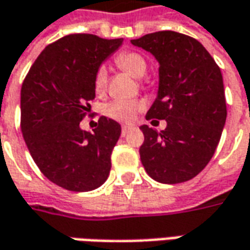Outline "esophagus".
<instances>
[{
    "instance_id": "1",
    "label": "esophagus",
    "mask_w": 250,
    "mask_h": 250,
    "mask_svg": "<svg viewBox=\"0 0 250 250\" xmlns=\"http://www.w3.org/2000/svg\"><path fill=\"white\" fill-rule=\"evenodd\" d=\"M130 130H131V127H130V125H123V127H122V135H125V134L128 133Z\"/></svg>"
}]
</instances>
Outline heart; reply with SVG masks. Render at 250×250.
Instances as JSON below:
<instances>
[{
	"mask_svg": "<svg viewBox=\"0 0 250 250\" xmlns=\"http://www.w3.org/2000/svg\"><path fill=\"white\" fill-rule=\"evenodd\" d=\"M116 65L125 70L128 74H131L135 79H141L146 73V61L145 58L138 54V52H122L116 56L115 59ZM106 83H108V72L105 67H99L95 74V91L97 92H104L106 88ZM142 102L140 101H125V99H117L113 101L112 104H109L106 108V115L115 120L119 122H130L133 120L135 113L142 109Z\"/></svg>",
	"mask_w": 250,
	"mask_h": 250,
	"instance_id": "1",
	"label": "heart"
}]
</instances>
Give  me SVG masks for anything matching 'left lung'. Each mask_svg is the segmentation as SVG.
<instances>
[{
  "instance_id": "obj_1",
  "label": "left lung",
  "mask_w": 250,
  "mask_h": 250,
  "mask_svg": "<svg viewBox=\"0 0 250 250\" xmlns=\"http://www.w3.org/2000/svg\"><path fill=\"white\" fill-rule=\"evenodd\" d=\"M131 44L159 63L158 95L145 117L167 123L162 131L140 127L142 166L162 184L188 181L210 162L226 125L220 67L198 40L177 31L151 33Z\"/></svg>"
}]
</instances>
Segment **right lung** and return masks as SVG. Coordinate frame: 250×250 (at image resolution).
<instances>
[{
    "instance_id": "add662e5",
    "label": "right lung",
    "mask_w": 250,
    "mask_h": 250,
    "mask_svg": "<svg viewBox=\"0 0 250 250\" xmlns=\"http://www.w3.org/2000/svg\"><path fill=\"white\" fill-rule=\"evenodd\" d=\"M123 39L69 34L44 48L21 91L22 133L31 158L49 181L85 192L106 181L120 125L102 116L98 127L80 122L95 98V74Z\"/></svg>"
}]
</instances>
